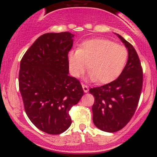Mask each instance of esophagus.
I'll list each match as a JSON object with an SVG mask.
<instances>
[{
  "mask_svg": "<svg viewBox=\"0 0 157 157\" xmlns=\"http://www.w3.org/2000/svg\"><path fill=\"white\" fill-rule=\"evenodd\" d=\"M82 87H83V91H84V93H88L89 87L86 86V85L82 84Z\"/></svg>",
  "mask_w": 157,
  "mask_h": 157,
  "instance_id": "34e87169",
  "label": "esophagus"
}]
</instances>
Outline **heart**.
Segmentation results:
<instances>
[{
	"instance_id": "1",
	"label": "heart",
	"mask_w": 157,
	"mask_h": 157,
	"mask_svg": "<svg viewBox=\"0 0 157 157\" xmlns=\"http://www.w3.org/2000/svg\"><path fill=\"white\" fill-rule=\"evenodd\" d=\"M128 56V50L124 45L105 39H90L83 42L78 50L68 53L69 71L71 75L80 77L88 64L90 81L109 83L122 72Z\"/></svg>"
}]
</instances>
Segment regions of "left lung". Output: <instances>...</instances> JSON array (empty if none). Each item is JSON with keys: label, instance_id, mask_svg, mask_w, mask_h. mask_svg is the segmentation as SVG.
Returning a JSON list of instances; mask_svg holds the SVG:
<instances>
[{"label": "left lung", "instance_id": "left-lung-1", "mask_svg": "<svg viewBox=\"0 0 157 157\" xmlns=\"http://www.w3.org/2000/svg\"><path fill=\"white\" fill-rule=\"evenodd\" d=\"M117 36L128 48L125 67L114 81L90 89L95 98L92 107L93 123L102 131L110 133L120 131L129 122L138 105L143 86V70L137 52L122 36Z\"/></svg>", "mask_w": 157, "mask_h": 157}]
</instances>
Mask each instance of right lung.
<instances>
[{"label":"right lung","mask_w":157,"mask_h":157,"mask_svg":"<svg viewBox=\"0 0 157 157\" xmlns=\"http://www.w3.org/2000/svg\"><path fill=\"white\" fill-rule=\"evenodd\" d=\"M74 36L69 32L43 34L20 61L19 88L26 113L49 134H61L71 126L70 109L83 95L80 81L68 75Z\"/></svg>","instance_id":"obj_1"}]
</instances>
